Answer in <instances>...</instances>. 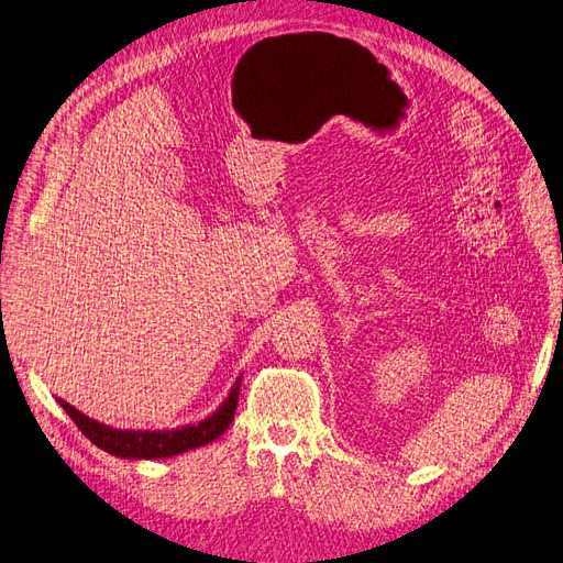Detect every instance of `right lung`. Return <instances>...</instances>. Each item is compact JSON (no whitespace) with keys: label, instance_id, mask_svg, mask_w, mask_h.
I'll return each mask as SVG.
<instances>
[{"label":"right lung","instance_id":"1","mask_svg":"<svg viewBox=\"0 0 563 563\" xmlns=\"http://www.w3.org/2000/svg\"><path fill=\"white\" fill-rule=\"evenodd\" d=\"M239 389H241V378L234 383L232 389H229V397L220 404V408L213 415H208V418H203L197 424H185L178 429H162V431L113 429L88 418V415H82L80 410L69 406L65 399H57V404L67 410L69 418L76 422V427L86 433V439L92 441L103 452L120 456V460H164V456H176L220 439V435L227 431V427L234 420Z\"/></svg>","mask_w":563,"mask_h":563}]
</instances>
